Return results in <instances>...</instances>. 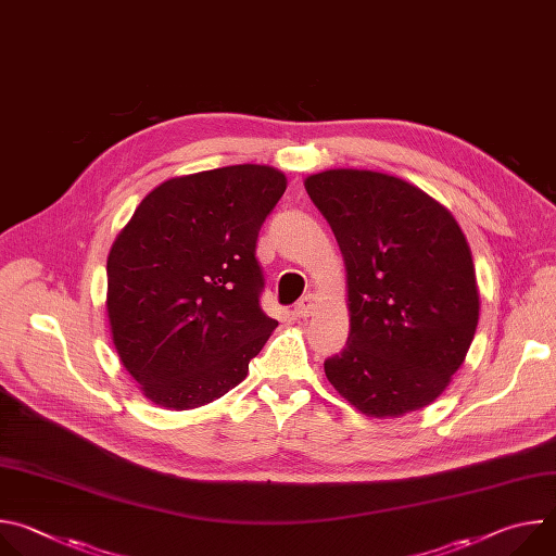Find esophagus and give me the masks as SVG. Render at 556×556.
I'll return each instance as SVG.
<instances>
[{
  "label": "esophagus",
  "instance_id": "34e87169",
  "mask_svg": "<svg viewBox=\"0 0 556 556\" xmlns=\"http://www.w3.org/2000/svg\"><path fill=\"white\" fill-rule=\"evenodd\" d=\"M319 307H321V303H319V296H314V294H305L299 303H296V307H294V312H296V316H301V319H307V316H314L316 312H319Z\"/></svg>",
  "mask_w": 556,
  "mask_h": 556
}]
</instances>
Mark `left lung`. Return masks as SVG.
I'll return each instance as SVG.
<instances>
[{
	"label": "left lung",
	"instance_id": "obj_1",
	"mask_svg": "<svg viewBox=\"0 0 556 556\" xmlns=\"http://www.w3.org/2000/svg\"><path fill=\"white\" fill-rule=\"evenodd\" d=\"M339 242L350 337L326 376L369 418H401L448 387L480 321L466 237L446 206L380 172L328 169L303 180Z\"/></svg>",
	"mask_w": 556,
	"mask_h": 556
}]
</instances>
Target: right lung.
Masks as SVG:
<instances>
[{"label":"right lung","mask_w":556,"mask_h":556,"mask_svg":"<svg viewBox=\"0 0 556 556\" xmlns=\"http://www.w3.org/2000/svg\"><path fill=\"white\" fill-rule=\"evenodd\" d=\"M288 187L268 165L165 180L108 255V319L121 363L157 407L208 405L249 374L279 326L260 307L255 244Z\"/></svg>","instance_id":"obj_1"}]
</instances>
